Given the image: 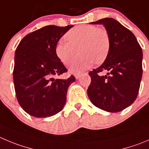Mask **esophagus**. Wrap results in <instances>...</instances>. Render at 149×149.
Masks as SVG:
<instances>
[{
  "label": "esophagus",
  "mask_w": 149,
  "mask_h": 149,
  "mask_svg": "<svg viewBox=\"0 0 149 149\" xmlns=\"http://www.w3.org/2000/svg\"><path fill=\"white\" fill-rule=\"evenodd\" d=\"M74 77H75V78L77 79V80H78L80 77V73H75L74 74Z\"/></svg>",
  "instance_id": "34e87169"
}]
</instances>
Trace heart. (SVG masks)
<instances>
[{
  "label": "heart",
  "instance_id": "b5f03b06",
  "mask_svg": "<svg viewBox=\"0 0 149 149\" xmlns=\"http://www.w3.org/2000/svg\"><path fill=\"white\" fill-rule=\"evenodd\" d=\"M65 37L69 42L60 41L56 45V53L66 66L75 61L80 53L81 58L71 69L73 72H80L94 62L97 64L102 63L110 51V36L104 28L92 25H79L69 30Z\"/></svg>",
  "mask_w": 149,
  "mask_h": 149
}]
</instances>
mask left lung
Segmentation results:
<instances>
[{
    "label": "left lung",
    "mask_w": 149,
    "mask_h": 149,
    "mask_svg": "<svg viewBox=\"0 0 149 149\" xmlns=\"http://www.w3.org/2000/svg\"><path fill=\"white\" fill-rule=\"evenodd\" d=\"M93 25H103L108 33L110 48L104 63L89 72L91 82L87 90L96 107L117 113L136 100L142 78L143 51L134 35L113 18H104ZM106 70L107 74H98Z\"/></svg>",
    "instance_id": "obj_1"
}]
</instances>
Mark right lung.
<instances>
[{
  "instance_id": "1",
  "label": "right lung",
  "mask_w": 149,
  "mask_h": 149,
  "mask_svg": "<svg viewBox=\"0 0 149 149\" xmlns=\"http://www.w3.org/2000/svg\"><path fill=\"white\" fill-rule=\"evenodd\" d=\"M47 25L26 35L15 55L14 84L17 101L22 109L36 118H47L62 110L69 86L75 81L56 79L67 72L58 58L59 39L72 28Z\"/></svg>"
}]
</instances>
